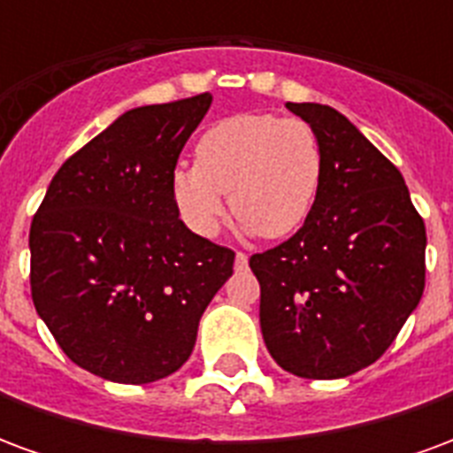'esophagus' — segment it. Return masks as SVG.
<instances>
[{
    "mask_svg": "<svg viewBox=\"0 0 453 453\" xmlns=\"http://www.w3.org/2000/svg\"><path fill=\"white\" fill-rule=\"evenodd\" d=\"M235 269H237V272H245V269H247V255H245V252H235Z\"/></svg>",
    "mask_w": 453,
    "mask_h": 453,
    "instance_id": "esophagus-1",
    "label": "esophagus"
}]
</instances>
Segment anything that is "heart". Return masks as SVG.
Returning a JSON list of instances; mask_svg holds the SVG:
<instances>
[{
    "label": "heart",
    "instance_id": "heart-1",
    "mask_svg": "<svg viewBox=\"0 0 453 453\" xmlns=\"http://www.w3.org/2000/svg\"><path fill=\"white\" fill-rule=\"evenodd\" d=\"M323 174V142L311 123L240 113L201 135L196 165H181L172 174V196L198 235H216L227 196L245 233L279 240L311 218Z\"/></svg>",
    "mask_w": 453,
    "mask_h": 453
}]
</instances>
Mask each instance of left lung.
Wrapping results in <instances>:
<instances>
[{
    "instance_id": "1",
    "label": "left lung",
    "mask_w": 453,
    "mask_h": 453,
    "mask_svg": "<svg viewBox=\"0 0 453 453\" xmlns=\"http://www.w3.org/2000/svg\"><path fill=\"white\" fill-rule=\"evenodd\" d=\"M323 142V188L303 227L250 257L269 354L301 379H344L398 337L425 291V223L398 167L323 104H286Z\"/></svg>"
}]
</instances>
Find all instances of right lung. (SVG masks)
<instances>
[{
    "label": "right lung",
    "mask_w": 453,
    "mask_h": 453,
    "mask_svg": "<svg viewBox=\"0 0 453 453\" xmlns=\"http://www.w3.org/2000/svg\"><path fill=\"white\" fill-rule=\"evenodd\" d=\"M211 94L130 109L65 159L31 223V296L94 376L152 383L191 357L235 252L179 220L172 174Z\"/></svg>",
    "instance_id": "obj_1"
}]
</instances>
